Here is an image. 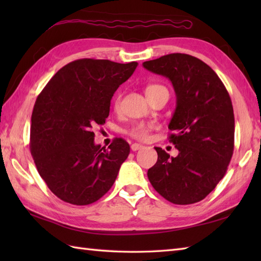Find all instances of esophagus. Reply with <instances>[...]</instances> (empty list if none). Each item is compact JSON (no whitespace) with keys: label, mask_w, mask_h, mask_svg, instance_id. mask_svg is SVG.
Here are the masks:
<instances>
[{"label":"esophagus","mask_w":261,"mask_h":261,"mask_svg":"<svg viewBox=\"0 0 261 261\" xmlns=\"http://www.w3.org/2000/svg\"><path fill=\"white\" fill-rule=\"evenodd\" d=\"M142 148H143V146L139 145V143H132V145H131V150L132 151L140 150V149H142Z\"/></svg>","instance_id":"34e87169"}]
</instances>
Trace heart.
I'll list each match as a JSON object with an SVG mask.
<instances>
[{
  "mask_svg": "<svg viewBox=\"0 0 261 261\" xmlns=\"http://www.w3.org/2000/svg\"><path fill=\"white\" fill-rule=\"evenodd\" d=\"M158 87H164V86H160V85H149L146 88V93L150 92L152 90H156ZM120 103H121V96L118 95L114 99V108L118 109L120 107ZM152 129V125L151 124H146V123H138L135 124L134 126L131 127L129 130V134L136 138V139H139V140H147L149 134H150V131Z\"/></svg>",
  "mask_w": 261,
  "mask_h": 261,
  "instance_id": "1",
  "label": "heart"
}]
</instances>
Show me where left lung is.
<instances>
[{
  "instance_id": "obj_1",
  "label": "left lung",
  "mask_w": 261,
  "mask_h": 261,
  "mask_svg": "<svg viewBox=\"0 0 261 261\" xmlns=\"http://www.w3.org/2000/svg\"><path fill=\"white\" fill-rule=\"evenodd\" d=\"M173 84L176 109L168 129L178 149L170 157L156 147L157 163L148 169L152 187L167 201L187 205L202 201L223 178L234 148V114L228 91L201 59L169 54L142 64Z\"/></svg>"
}]
</instances>
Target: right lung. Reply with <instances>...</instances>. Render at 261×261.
Listing matches in <instances>:
<instances>
[{"label":"right lung","instance_id":"obj_1","mask_svg":"<svg viewBox=\"0 0 261 261\" xmlns=\"http://www.w3.org/2000/svg\"><path fill=\"white\" fill-rule=\"evenodd\" d=\"M138 63L79 59L60 68L39 94L31 116L30 149L38 173L55 195L88 205L107 194L130 153L125 140L95 145L93 127L103 125L111 99Z\"/></svg>","mask_w":261,"mask_h":261}]
</instances>
